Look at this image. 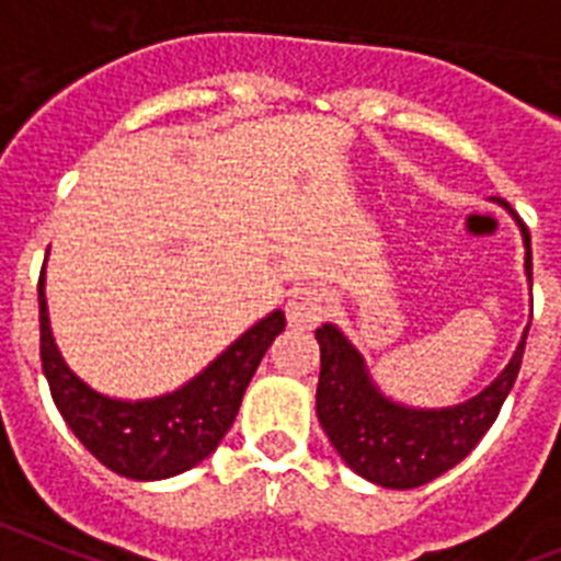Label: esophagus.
Masks as SVG:
<instances>
[{"mask_svg":"<svg viewBox=\"0 0 561 561\" xmlns=\"http://www.w3.org/2000/svg\"><path fill=\"white\" fill-rule=\"evenodd\" d=\"M285 313L287 321H290V328L313 330L330 313V294L319 285L296 287L294 294L287 296Z\"/></svg>","mask_w":561,"mask_h":561,"instance_id":"34e87169","label":"esophagus"}]
</instances>
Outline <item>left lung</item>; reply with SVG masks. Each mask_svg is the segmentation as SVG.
<instances>
[{
    "label": "left lung",
    "mask_w": 561,
    "mask_h": 561,
    "mask_svg": "<svg viewBox=\"0 0 561 561\" xmlns=\"http://www.w3.org/2000/svg\"><path fill=\"white\" fill-rule=\"evenodd\" d=\"M508 208V203H503ZM525 242V276L530 282V233L516 217ZM530 328V324H528ZM494 381L466 403L415 409L396 403L375 387L364 355L335 324H321L316 341L321 373L316 415L333 449L355 474L383 489H417L462 460L496 421L523 364L525 339Z\"/></svg>",
    "instance_id": "obj_1"
}]
</instances>
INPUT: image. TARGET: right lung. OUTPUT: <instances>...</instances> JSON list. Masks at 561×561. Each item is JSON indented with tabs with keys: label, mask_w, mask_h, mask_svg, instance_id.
Segmentation results:
<instances>
[{
	"label": "right lung",
	"mask_w": 561,
	"mask_h": 561,
	"mask_svg": "<svg viewBox=\"0 0 561 561\" xmlns=\"http://www.w3.org/2000/svg\"><path fill=\"white\" fill-rule=\"evenodd\" d=\"M282 330L285 313L274 310L174 392L118 401L95 392L67 367L50 330L45 274L38 279V347L58 412L95 460L115 474L144 483L183 474L220 446L262 355Z\"/></svg>",
	"instance_id": "1"
}]
</instances>
